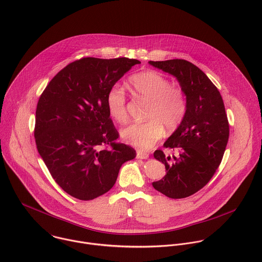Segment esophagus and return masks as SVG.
<instances>
[{"instance_id":"obj_1","label":"esophagus","mask_w":262,"mask_h":262,"mask_svg":"<svg viewBox=\"0 0 262 262\" xmlns=\"http://www.w3.org/2000/svg\"><path fill=\"white\" fill-rule=\"evenodd\" d=\"M137 158L138 159H147V158H149V154L146 152H143V151H138Z\"/></svg>"}]
</instances>
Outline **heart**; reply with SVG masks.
<instances>
[{"label":"heart","mask_w":262,"mask_h":262,"mask_svg":"<svg viewBox=\"0 0 262 262\" xmlns=\"http://www.w3.org/2000/svg\"><path fill=\"white\" fill-rule=\"evenodd\" d=\"M129 83L137 98L149 102L145 122L134 123L120 133L122 140L143 151L150 150L163 136L164 127L176 130L187 112V99L180 86L171 85L170 80L153 70L133 75ZM107 111L112 119L125 123L128 119L126 94L123 86L114 83L106 95Z\"/></svg>","instance_id":"1"}]
</instances>
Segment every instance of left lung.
<instances>
[{
	"mask_svg": "<svg viewBox=\"0 0 262 262\" xmlns=\"http://www.w3.org/2000/svg\"><path fill=\"white\" fill-rule=\"evenodd\" d=\"M177 77L187 99L186 116L163 147L154 152L166 174L152 185L171 199L189 197L201 190L219 168L229 141L230 128L222 95L207 75L184 59L149 61Z\"/></svg>",
	"mask_w": 262,
	"mask_h": 262,
	"instance_id": "left-lung-1",
	"label": "left lung"
}]
</instances>
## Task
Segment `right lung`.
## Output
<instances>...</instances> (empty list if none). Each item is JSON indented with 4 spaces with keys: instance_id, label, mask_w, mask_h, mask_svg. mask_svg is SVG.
<instances>
[{
    "instance_id": "right-lung-1",
    "label": "right lung",
    "mask_w": 262,
    "mask_h": 262,
    "mask_svg": "<svg viewBox=\"0 0 262 262\" xmlns=\"http://www.w3.org/2000/svg\"><path fill=\"white\" fill-rule=\"evenodd\" d=\"M137 59L81 58L60 70L40 95L34 139L54 181L79 200H93L115 184L121 165L136 157L106 107V95Z\"/></svg>"
}]
</instances>
